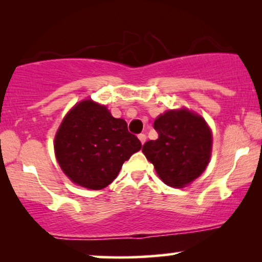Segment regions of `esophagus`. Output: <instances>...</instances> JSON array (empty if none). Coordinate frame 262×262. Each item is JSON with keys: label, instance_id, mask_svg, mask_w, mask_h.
Segmentation results:
<instances>
[{"label": "esophagus", "instance_id": "34e87169", "mask_svg": "<svg viewBox=\"0 0 262 262\" xmlns=\"http://www.w3.org/2000/svg\"><path fill=\"white\" fill-rule=\"evenodd\" d=\"M138 138H139V140H140L141 144H144L146 141V135L144 134V133H141V134L138 135Z\"/></svg>", "mask_w": 262, "mask_h": 262}]
</instances>
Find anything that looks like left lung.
Here are the masks:
<instances>
[{
	"instance_id": "obj_1",
	"label": "left lung",
	"mask_w": 262,
	"mask_h": 262,
	"mask_svg": "<svg viewBox=\"0 0 262 262\" xmlns=\"http://www.w3.org/2000/svg\"><path fill=\"white\" fill-rule=\"evenodd\" d=\"M156 140L143 152L156 172L171 187H185L206 170L212 150V133L202 117L187 110L169 111L154 122Z\"/></svg>"
}]
</instances>
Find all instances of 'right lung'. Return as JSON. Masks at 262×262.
<instances>
[{
  "label": "right lung",
  "instance_id": "right-lung-1",
  "mask_svg": "<svg viewBox=\"0 0 262 262\" xmlns=\"http://www.w3.org/2000/svg\"><path fill=\"white\" fill-rule=\"evenodd\" d=\"M55 154L65 175L90 189H101L118 175L123 162L141 148L124 119L114 118L91 100L76 104L55 135Z\"/></svg>",
  "mask_w": 262,
  "mask_h": 262
}]
</instances>
